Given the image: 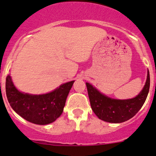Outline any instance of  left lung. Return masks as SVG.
<instances>
[{
    "mask_svg": "<svg viewBox=\"0 0 156 156\" xmlns=\"http://www.w3.org/2000/svg\"><path fill=\"white\" fill-rule=\"evenodd\" d=\"M150 72L144 87L132 99H116L101 94L91 84L86 83L89 99L94 113L99 119L110 123H122L133 118L144 105L150 89Z\"/></svg>",
    "mask_w": 156,
    "mask_h": 156,
    "instance_id": "8db88e82",
    "label": "left lung"
}]
</instances>
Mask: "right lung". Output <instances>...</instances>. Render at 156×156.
<instances>
[{
	"mask_svg": "<svg viewBox=\"0 0 156 156\" xmlns=\"http://www.w3.org/2000/svg\"><path fill=\"white\" fill-rule=\"evenodd\" d=\"M73 81L59 85L43 94H30L17 90L10 75L6 76V93L12 109L28 122L45 125L54 122L61 116Z\"/></svg>",
	"mask_w": 156,
	"mask_h": 156,
	"instance_id": "obj_1",
	"label": "right lung"
}]
</instances>
